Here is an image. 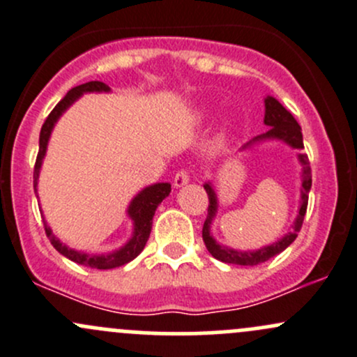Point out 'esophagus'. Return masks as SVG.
<instances>
[{
    "label": "esophagus",
    "instance_id": "esophagus-1",
    "mask_svg": "<svg viewBox=\"0 0 357 357\" xmlns=\"http://www.w3.org/2000/svg\"><path fill=\"white\" fill-rule=\"evenodd\" d=\"M188 181H190V172L188 171H185V169H183V171L176 172V176H174V186H176V188H181V186H185Z\"/></svg>",
    "mask_w": 357,
    "mask_h": 357
}]
</instances>
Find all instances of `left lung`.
I'll list each match as a JSON object with an SVG mask.
<instances>
[{
  "label": "left lung",
  "mask_w": 357,
  "mask_h": 357,
  "mask_svg": "<svg viewBox=\"0 0 357 357\" xmlns=\"http://www.w3.org/2000/svg\"><path fill=\"white\" fill-rule=\"evenodd\" d=\"M266 105V114H264V124L268 128H271L269 131H266L264 135L255 136L252 142H248L243 149H248L254 143L266 142V139H282L287 145H290L291 149L302 150L304 149V142H302V132L301 126L295 121L294 115L290 114L282 103L278 102L273 96H268L264 100ZM298 162L302 164V186H301V207H298L297 219H295L294 226L289 233H287L283 238H280L278 242L271 243L268 247L257 248V250H235V248H229L225 245H219L211 235V225L212 219H214L215 212H218V195H215L214 188H212L211 183H205L204 188L208 195V208H207V219L204 222V229H202V238H204L205 247L211 252L212 257H215L218 261L226 262V264H236V266H257L261 262H266L268 259L275 257L280 252L285 250L287 247L297 238L298 231L302 228V222H304L305 211H307V200H309V190H311L312 176H311V165H309V158L305 153H298Z\"/></svg>",
  "instance_id": "obj_1"
}]
</instances>
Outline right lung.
I'll list each match as a JSON object with an SVG mask.
<instances>
[{
	"label": "right lung",
	"mask_w": 357,
	"mask_h": 357,
	"mask_svg": "<svg viewBox=\"0 0 357 357\" xmlns=\"http://www.w3.org/2000/svg\"><path fill=\"white\" fill-rule=\"evenodd\" d=\"M91 91H110L109 86L105 82L100 81H89L86 84L75 86L72 88L70 91L56 103V107L50 112V115L46 117L45 124H43L41 132H39V152H38V158H36V165H34V192H38V178H39V171H41V164L43 158H45L46 153V146H48V139L50 135L53 131V126L56 124V121L60 119V115L66 112L82 93H91ZM171 193V185L169 183H155L152 186H146L145 190L138 193V195L132 199L131 204H129L128 214L129 218L132 219L135 222V231H132L131 240L126 243L124 247H121L119 250L110 252V254H100V255H93V254H84V252H77L74 248H68L66 243L60 242L55 235H53L52 228L46 225L45 221V231L46 236L50 238L52 245L56 248L62 255H66L67 259L70 261L77 262V264L88 266V268H95V269H114L119 268V266L128 264L129 261L136 257L139 252L143 250L149 242L150 231H152V221H153V214H155L158 204L165 199V197Z\"/></svg>",
	"instance_id": "right-lung-1"
}]
</instances>
